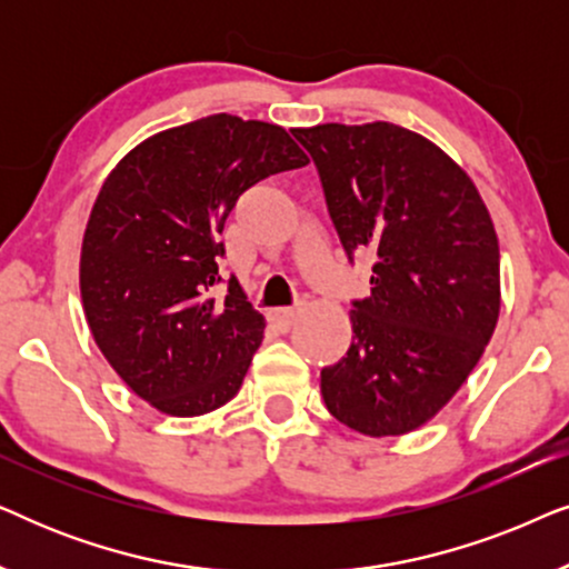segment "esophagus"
Returning a JSON list of instances; mask_svg holds the SVG:
<instances>
[{
    "label": "esophagus",
    "mask_w": 569,
    "mask_h": 569,
    "mask_svg": "<svg viewBox=\"0 0 569 569\" xmlns=\"http://www.w3.org/2000/svg\"><path fill=\"white\" fill-rule=\"evenodd\" d=\"M298 316H300V308H274L269 313V321L287 331L295 321H298Z\"/></svg>",
    "instance_id": "esophagus-1"
}]
</instances>
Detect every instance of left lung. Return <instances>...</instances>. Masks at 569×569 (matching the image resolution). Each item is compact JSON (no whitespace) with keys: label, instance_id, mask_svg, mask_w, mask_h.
<instances>
[{"label":"left lung","instance_id":"left-lung-1","mask_svg":"<svg viewBox=\"0 0 569 569\" xmlns=\"http://www.w3.org/2000/svg\"><path fill=\"white\" fill-rule=\"evenodd\" d=\"M341 246L372 253L352 345L321 370L326 409L370 438L417 430L477 368L500 316V246L466 170L388 121L292 129Z\"/></svg>","mask_w":569,"mask_h":569}]
</instances>
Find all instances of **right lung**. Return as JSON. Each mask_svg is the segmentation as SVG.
<instances>
[{"mask_svg": "<svg viewBox=\"0 0 569 569\" xmlns=\"http://www.w3.org/2000/svg\"><path fill=\"white\" fill-rule=\"evenodd\" d=\"M308 166L282 127L230 113L160 131L100 186L80 256V292L108 365L162 415L199 417L240 391L263 316L222 282L220 232L238 197Z\"/></svg>", "mask_w": 569, "mask_h": 569, "instance_id": "obj_1", "label": "right lung"}]
</instances>
